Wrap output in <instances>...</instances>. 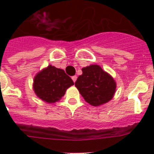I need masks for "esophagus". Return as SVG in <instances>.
<instances>
[{"label":"esophagus","mask_w":154,"mask_h":154,"mask_svg":"<svg viewBox=\"0 0 154 154\" xmlns=\"http://www.w3.org/2000/svg\"><path fill=\"white\" fill-rule=\"evenodd\" d=\"M72 79L73 80V82H75L76 79H77V76H76V75L72 76Z\"/></svg>","instance_id":"34e87169"}]
</instances>
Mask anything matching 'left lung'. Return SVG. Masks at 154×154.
I'll list each match as a JSON object with an SVG mask.
<instances>
[{
    "label": "left lung",
    "instance_id": "obj_1",
    "mask_svg": "<svg viewBox=\"0 0 154 154\" xmlns=\"http://www.w3.org/2000/svg\"><path fill=\"white\" fill-rule=\"evenodd\" d=\"M82 74L75 85L85 101L93 106L108 103L115 94L116 83L99 65H91L82 69Z\"/></svg>",
    "mask_w": 154,
    "mask_h": 154
}]
</instances>
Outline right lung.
<instances>
[{
	"label": "right lung",
	"instance_id": "add662e5",
	"mask_svg": "<svg viewBox=\"0 0 154 154\" xmlns=\"http://www.w3.org/2000/svg\"><path fill=\"white\" fill-rule=\"evenodd\" d=\"M73 85L72 79L63 69L50 65L35 75L33 88L37 96L42 100L55 103L59 101L68 88Z\"/></svg>",
	"mask_w": 154,
	"mask_h": 154
}]
</instances>
